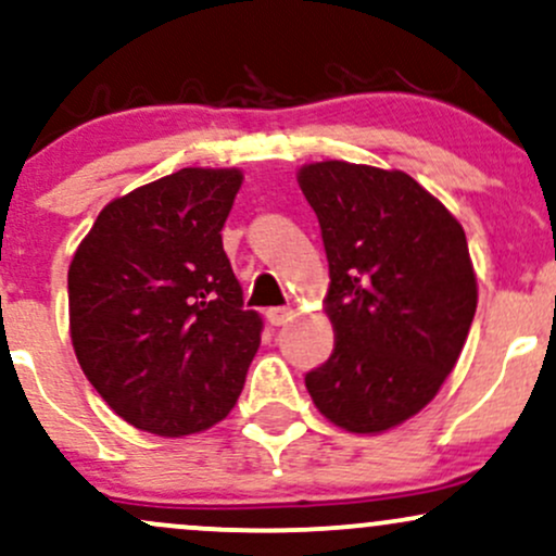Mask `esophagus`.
Masks as SVG:
<instances>
[{"label": "esophagus", "instance_id": "34e87169", "mask_svg": "<svg viewBox=\"0 0 556 556\" xmlns=\"http://www.w3.org/2000/svg\"><path fill=\"white\" fill-rule=\"evenodd\" d=\"M266 318H269L271 327H285V324L292 318V308H287V305L285 308H269L266 311Z\"/></svg>", "mask_w": 556, "mask_h": 556}]
</instances>
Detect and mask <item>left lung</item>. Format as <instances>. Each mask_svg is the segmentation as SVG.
Listing matches in <instances>:
<instances>
[{"label":"left lung","instance_id":"left-lung-1","mask_svg":"<svg viewBox=\"0 0 556 556\" xmlns=\"http://www.w3.org/2000/svg\"><path fill=\"white\" fill-rule=\"evenodd\" d=\"M329 261V361L305 374L324 418L381 433L437 397L476 316L460 222L400 169L316 162L298 172Z\"/></svg>","mask_w":556,"mask_h":556}]
</instances>
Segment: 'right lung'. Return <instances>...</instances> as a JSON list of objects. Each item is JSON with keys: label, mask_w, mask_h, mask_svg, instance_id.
I'll return each instance as SVG.
<instances>
[{"label": "right lung", "mask_w": 556, "mask_h": 556, "mask_svg": "<svg viewBox=\"0 0 556 556\" xmlns=\"http://www.w3.org/2000/svg\"><path fill=\"white\" fill-rule=\"evenodd\" d=\"M240 169L185 167L114 198L67 271L83 374L140 431L185 437L227 418L264 321L242 311L222 245Z\"/></svg>", "instance_id": "1"}]
</instances>
